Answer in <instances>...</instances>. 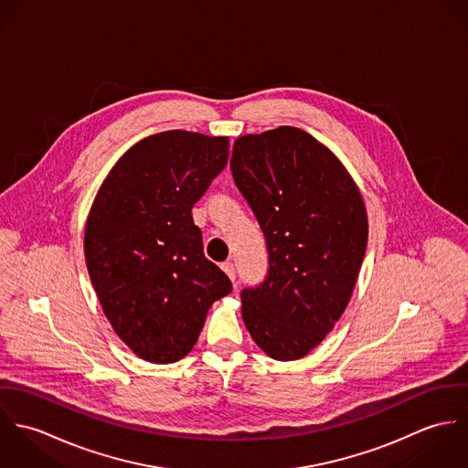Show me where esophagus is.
<instances>
[{"mask_svg": "<svg viewBox=\"0 0 468 468\" xmlns=\"http://www.w3.org/2000/svg\"><path fill=\"white\" fill-rule=\"evenodd\" d=\"M221 270H223V271H225V273H227V275H229L232 281L236 279V267H234L230 261L223 263V265H221Z\"/></svg>", "mask_w": 468, "mask_h": 468, "instance_id": "34e87169", "label": "esophagus"}]
</instances>
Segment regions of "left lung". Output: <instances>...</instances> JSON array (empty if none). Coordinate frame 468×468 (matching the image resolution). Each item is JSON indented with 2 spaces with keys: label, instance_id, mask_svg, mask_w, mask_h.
I'll use <instances>...</instances> for the list:
<instances>
[{
  "label": "left lung",
  "instance_id": "1",
  "mask_svg": "<svg viewBox=\"0 0 468 468\" xmlns=\"http://www.w3.org/2000/svg\"><path fill=\"white\" fill-rule=\"evenodd\" d=\"M234 182L265 234L268 273L241 292L254 342L275 360L308 355L344 314L367 245V212L319 140L281 126L234 142Z\"/></svg>",
  "mask_w": 468,
  "mask_h": 468
}]
</instances>
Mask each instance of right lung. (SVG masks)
I'll return each instance as SVG.
<instances>
[{
  "instance_id": "obj_1",
  "label": "right lung",
  "mask_w": 468,
  "mask_h": 468,
  "mask_svg": "<svg viewBox=\"0 0 468 468\" xmlns=\"http://www.w3.org/2000/svg\"><path fill=\"white\" fill-rule=\"evenodd\" d=\"M227 160V136L151 134L119 158L90 208L91 284L113 332L147 362L184 358L212 303L232 292L191 214Z\"/></svg>"
}]
</instances>
